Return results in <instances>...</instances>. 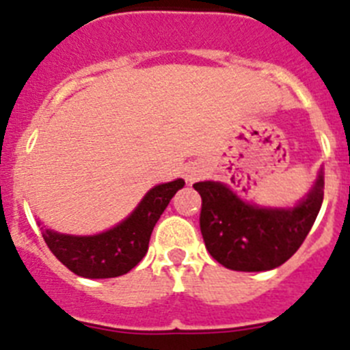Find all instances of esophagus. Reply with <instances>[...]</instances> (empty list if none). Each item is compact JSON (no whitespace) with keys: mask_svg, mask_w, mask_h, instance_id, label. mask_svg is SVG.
<instances>
[{"mask_svg":"<svg viewBox=\"0 0 350 350\" xmlns=\"http://www.w3.org/2000/svg\"><path fill=\"white\" fill-rule=\"evenodd\" d=\"M203 175V170L200 168V166H187V168H185V173H184V177H185V180L187 182H194L196 180V178H200Z\"/></svg>","mask_w":350,"mask_h":350,"instance_id":"esophagus-1","label":"esophagus"}]
</instances>
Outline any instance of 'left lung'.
<instances>
[{"instance_id":"left-lung-1","label":"left lung","mask_w":350,"mask_h":350,"mask_svg":"<svg viewBox=\"0 0 350 350\" xmlns=\"http://www.w3.org/2000/svg\"><path fill=\"white\" fill-rule=\"evenodd\" d=\"M193 187L202 196L200 230L206 250L234 271H267L284 265L307 238L324 198L323 170L293 208L243 202L221 182H198Z\"/></svg>"}]
</instances>
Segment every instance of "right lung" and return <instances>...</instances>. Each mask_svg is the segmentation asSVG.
<instances>
[{
    "label": "right lung",
    "instance_id": "right-lung-1",
    "mask_svg": "<svg viewBox=\"0 0 350 350\" xmlns=\"http://www.w3.org/2000/svg\"><path fill=\"white\" fill-rule=\"evenodd\" d=\"M184 184L182 178H177L152 187L129 217L100 234L73 237L42 228V237L52 254L79 277H119L133 270L147 254L154 226Z\"/></svg>",
    "mask_w": 350,
    "mask_h": 350
}]
</instances>
